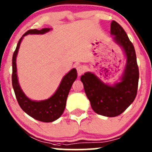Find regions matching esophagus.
<instances>
[{"instance_id": "34e87169", "label": "esophagus", "mask_w": 152, "mask_h": 152, "mask_svg": "<svg viewBox=\"0 0 152 152\" xmlns=\"http://www.w3.org/2000/svg\"><path fill=\"white\" fill-rule=\"evenodd\" d=\"M75 68L77 71L78 75L79 76H80L81 75H83L85 72V67L83 65H82V64H77V65L75 66Z\"/></svg>"}]
</instances>
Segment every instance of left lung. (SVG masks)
Returning a JSON list of instances; mask_svg holds the SVG:
<instances>
[{
	"instance_id": "8db88e82",
	"label": "left lung",
	"mask_w": 152,
	"mask_h": 152,
	"mask_svg": "<svg viewBox=\"0 0 152 152\" xmlns=\"http://www.w3.org/2000/svg\"><path fill=\"white\" fill-rule=\"evenodd\" d=\"M110 33L114 35L115 42L124 48L127 57L122 81L114 86H109L90 72L82 76L81 81L95 113L115 117L121 114L134 102L137 94L139 72L135 49L121 26L116 21H112Z\"/></svg>"
}]
</instances>
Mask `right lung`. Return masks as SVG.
I'll use <instances>...</instances> for the list:
<instances>
[{
  "label": "right lung",
  "mask_w": 152,
  "mask_h": 152,
  "mask_svg": "<svg viewBox=\"0 0 152 152\" xmlns=\"http://www.w3.org/2000/svg\"><path fill=\"white\" fill-rule=\"evenodd\" d=\"M49 30L50 28H42L41 30L30 29L27 31L23 35V37L28 34H42L49 31ZM23 37L18 41L16 50L13 52V58H12V69H13L12 70V85L14 90L17 101L22 110L31 117L34 118L39 121L46 123L52 122L59 118L64 112L69 90L71 89L73 83L77 77V70L75 69H72L63 77L57 90L50 98L46 100H42V101L31 100L26 96L20 88L16 74V58Z\"/></svg>",
  "instance_id": "obj_1"
}]
</instances>
